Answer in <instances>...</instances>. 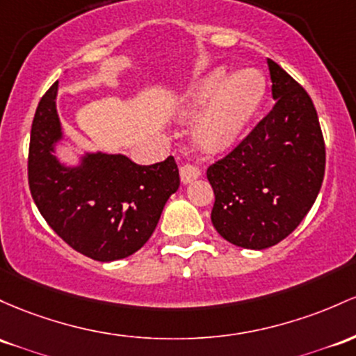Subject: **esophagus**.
<instances>
[{
  "label": "esophagus",
  "instance_id": "esophagus-1",
  "mask_svg": "<svg viewBox=\"0 0 356 356\" xmlns=\"http://www.w3.org/2000/svg\"><path fill=\"white\" fill-rule=\"evenodd\" d=\"M179 172H181V179L184 184L199 177V169L194 163H182V165L179 167Z\"/></svg>",
  "mask_w": 356,
  "mask_h": 356
}]
</instances>
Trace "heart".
I'll return each mask as SVG.
<instances>
[{
    "label": "heart",
    "instance_id": "obj_1",
    "mask_svg": "<svg viewBox=\"0 0 356 356\" xmlns=\"http://www.w3.org/2000/svg\"><path fill=\"white\" fill-rule=\"evenodd\" d=\"M265 95V79L255 69H245L228 79L216 70L194 86L187 113L196 115L208 106L196 127V140L209 152H221L240 136Z\"/></svg>",
    "mask_w": 356,
    "mask_h": 356
}]
</instances>
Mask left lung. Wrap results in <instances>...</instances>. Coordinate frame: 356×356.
<instances>
[{"mask_svg": "<svg viewBox=\"0 0 356 356\" xmlns=\"http://www.w3.org/2000/svg\"><path fill=\"white\" fill-rule=\"evenodd\" d=\"M275 104L225 157L208 167L211 221L229 243L264 250L287 238L318 197L326 148L312 99L272 58Z\"/></svg>", "mask_w": 356, "mask_h": 356, "instance_id": "1", "label": "left lung"}]
</instances>
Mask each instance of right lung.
<instances>
[{
  "instance_id": "obj_1",
  "label": "right lung",
  "mask_w": 356,
  "mask_h": 356,
  "mask_svg": "<svg viewBox=\"0 0 356 356\" xmlns=\"http://www.w3.org/2000/svg\"><path fill=\"white\" fill-rule=\"evenodd\" d=\"M57 84L35 111L29 148V186L38 211L69 247L97 261L130 257L147 243L170 194L179 189L172 155L138 165L124 155H86L64 167L54 155L62 138L56 109Z\"/></svg>"
}]
</instances>
